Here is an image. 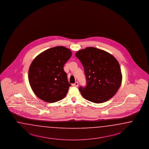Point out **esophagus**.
Here are the masks:
<instances>
[{
  "label": "esophagus",
  "instance_id": "34e87169",
  "mask_svg": "<svg viewBox=\"0 0 149 149\" xmlns=\"http://www.w3.org/2000/svg\"><path fill=\"white\" fill-rule=\"evenodd\" d=\"M79 85V84H78V82H76L75 84H72V86H74V87H77Z\"/></svg>",
  "mask_w": 149,
  "mask_h": 149
}]
</instances>
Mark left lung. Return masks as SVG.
<instances>
[{"mask_svg": "<svg viewBox=\"0 0 149 149\" xmlns=\"http://www.w3.org/2000/svg\"><path fill=\"white\" fill-rule=\"evenodd\" d=\"M84 68L86 87H80L82 97L95 103H102L116 93L122 83V75L117 59L108 52L93 47L75 54Z\"/></svg>", "mask_w": 149, "mask_h": 149, "instance_id": "8db88e82", "label": "left lung"}]
</instances>
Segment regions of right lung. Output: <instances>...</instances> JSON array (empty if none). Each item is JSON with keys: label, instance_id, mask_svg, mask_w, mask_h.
I'll use <instances>...</instances> for the list:
<instances>
[{"label": "right lung", "instance_id": "right-lung-1", "mask_svg": "<svg viewBox=\"0 0 149 149\" xmlns=\"http://www.w3.org/2000/svg\"><path fill=\"white\" fill-rule=\"evenodd\" d=\"M72 54L69 49L59 46L45 50L34 59L29 68L28 80L38 98L54 103L65 97L71 85L63 67Z\"/></svg>", "mask_w": 149, "mask_h": 149}]
</instances>
